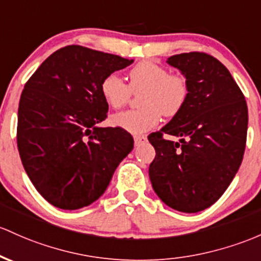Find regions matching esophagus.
<instances>
[{"label":"esophagus","instance_id":"esophagus-1","mask_svg":"<svg viewBox=\"0 0 261 261\" xmlns=\"http://www.w3.org/2000/svg\"><path fill=\"white\" fill-rule=\"evenodd\" d=\"M134 140H135V145L139 146V145L145 144V142L147 141V137H146L145 135H137L134 137Z\"/></svg>","mask_w":261,"mask_h":261}]
</instances>
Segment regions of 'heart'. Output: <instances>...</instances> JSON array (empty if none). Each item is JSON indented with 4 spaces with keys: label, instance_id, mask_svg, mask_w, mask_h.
<instances>
[{
    "label": "heart",
    "instance_id": "obj_1",
    "mask_svg": "<svg viewBox=\"0 0 261 261\" xmlns=\"http://www.w3.org/2000/svg\"><path fill=\"white\" fill-rule=\"evenodd\" d=\"M128 85L117 74H109L101 80L100 93L113 109H121L130 101L133 93L141 91L136 110H127L111 117L114 125L141 134L159 124L165 117L178 115L190 95V84L183 74L170 73L165 65L153 61H142L128 71Z\"/></svg>",
    "mask_w": 261,
    "mask_h": 261
}]
</instances>
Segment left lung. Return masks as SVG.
<instances>
[{
	"label": "left lung",
	"mask_w": 261,
	"mask_h": 261,
	"mask_svg": "<svg viewBox=\"0 0 261 261\" xmlns=\"http://www.w3.org/2000/svg\"><path fill=\"white\" fill-rule=\"evenodd\" d=\"M167 63L185 74L190 95L178 115L148 135L156 150L148 174L168 207L197 213L222 197L242 165L248 107L229 70L211 54L190 51ZM165 135L181 140L171 142Z\"/></svg>",
	"instance_id": "obj_1"
}]
</instances>
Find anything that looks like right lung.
<instances>
[{
  "label": "right lung",
  "instance_id": "obj_1",
  "mask_svg": "<svg viewBox=\"0 0 261 261\" xmlns=\"http://www.w3.org/2000/svg\"><path fill=\"white\" fill-rule=\"evenodd\" d=\"M134 61L67 45L50 54L25 83L17 122L21 161L36 190L61 210H79L104 193L134 147L119 127H98L109 105L101 80Z\"/></svg>",
  "mask_w": 261,
  "mask_h": 261
}]
</instances>
